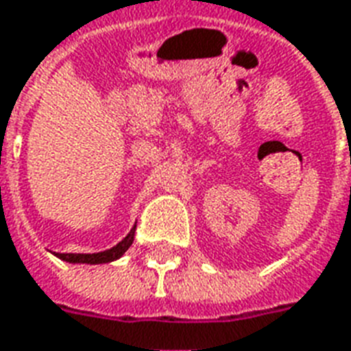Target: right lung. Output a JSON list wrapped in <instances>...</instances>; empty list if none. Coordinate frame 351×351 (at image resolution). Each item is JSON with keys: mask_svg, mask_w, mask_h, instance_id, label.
Instances as JSON below:
<instances>
[{"mask_svg": "<svg viewBox=\"0 0 351 351\" xmlns=\"http://www.w3.org/2000/svg\"><path fill=\"white\" fill-rule=\"evenodd\" d=\"M134 234H136V227L132 228L128 236L117 243L115 247L102 251V253H93V255H83V253H57V256L64 262H72V264H104V262H113L117 258L126 253V249L132 245L134 241Z\"/></svg>", "mask_w": 351, "mask_h": 351, "instance_id": "right-lung-1", "label": "right lung"}]
</instances>
